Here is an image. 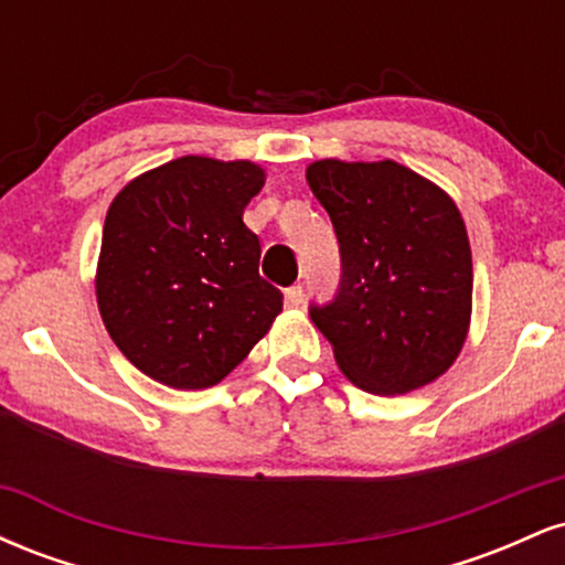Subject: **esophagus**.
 <instances>
[{
	"instance_id": "esophagus-1",
	"label": "esophagus",
	"mask_w": 565,
	"mask_h": 565,
	"mask_svg": "<svg viewBox=\"0 0 565 565\" xmlns=\"http://www.w3.org/2000/svg\"><path fill=\"white\" fill-rule=\"evenodd\" d=\"M284 300H287L289 308H300L302 300H305V295H302V287H300V284H295V287H289L287 291H284Z\"/></svg>"
}]
</instances>
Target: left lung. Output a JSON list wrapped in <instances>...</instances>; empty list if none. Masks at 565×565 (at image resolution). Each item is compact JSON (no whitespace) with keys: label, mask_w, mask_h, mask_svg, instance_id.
<instances>
[{"label":"left lung","mask_w":565,"mask_h":565,"mask_svg":"<svg viewBox=\"0 0 565 565\" xmlns=\"http://www.w3.org/2000/svg\"><path fill=\"white\" fill-rule=\"evenodd\" d=\"M332 217L340 291L310 319L361 391L404 395L457 361L472 313L465 220L444 188L393 159H321L305 170Z\"/></svg>","instance_id":"obj_1"}]
</instances>
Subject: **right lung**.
<instances>
[{
  "label": "right lung",
  "mask_w": 565,
  "mask_h": 565,
  "mask_svg": "<svg viewBox=\"0 0 565 565\" xmlns=\"http://www.w3.org/2000/svg\"><path fill=\"white\" fill-rule=\"evenodd\" d=\"M265 185L255 161L180 157L116 193L95 295L116 348L174 391L225 380L268 334L284 295L260 278L244 206Z\"/></svg>",
  "instance_id": "right-lung-1"
}]
</instances>
